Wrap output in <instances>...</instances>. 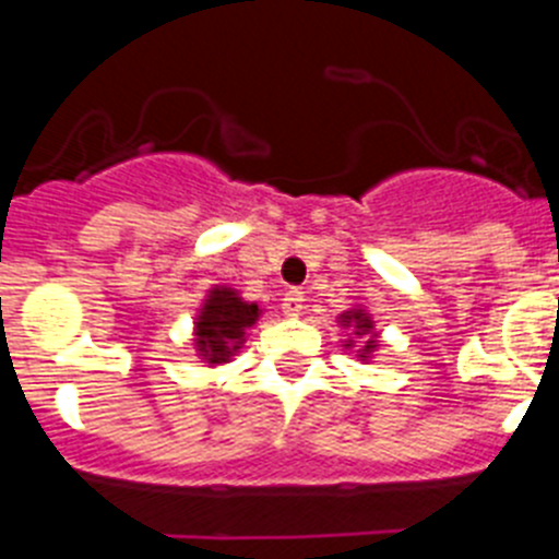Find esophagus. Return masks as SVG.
I'll return each instance as SVG.
<instances>
[{"mask_svg":"<svg viewBox=\"0 0 559 559\" xmlns=\"http://www.w3.org/2000/svg\"><path fill=\"white\" fill-rule=\"evenodd\" d=\"M305 310V294L302 290H288L283 299V313L290 316V319H296V316H302Z\"/></svg>","mask_w":559,"mask_h":559,"instance_id":"obj_1","label":"esophagus"}]
</instances>
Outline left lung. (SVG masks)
Instances as JSON below:
<instances>
[{
	"mask_svg": "<svg viewBox=\"0 0 559 559\" xmlns=\"http://www.w3.org/2000/svg\"><path fill=\"white\" fill-rule=\"evenodd\" d=\"M338 324L344 330H349V333H353L347 341H344V347H347V349H353L355 338H360V349H358L360 360H369L374 353H378L380 335H378V330H374V319H372V313H369L367 308L355 305V308L344 310V313L338 316Z\"/></svg>",
	"mask_w": 559,
	"mask_h": 559,
	"instance_id": "left-lung-1",
	"label": "left lung"
}]
</instances>
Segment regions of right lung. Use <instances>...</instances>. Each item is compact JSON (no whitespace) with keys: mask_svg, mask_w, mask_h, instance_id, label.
<instances>
[{"mask_svg":"<svg viewBox=\"0 0 559 559\" xmlns=\"http://www.w3.org/2000/svg\"><path fill=\"white\" fill-rule=\"evenodd\" d=\"M263 308L257 302H246L240 290L229 285H212L201 302L195 322H192V344L201 364L218 367L229 364L246 344L249 330L260 322Z\"/></svg>","mask_w":559,"mask_h":559,"instance_id":"1","label":"right lung"}]
</instances>
